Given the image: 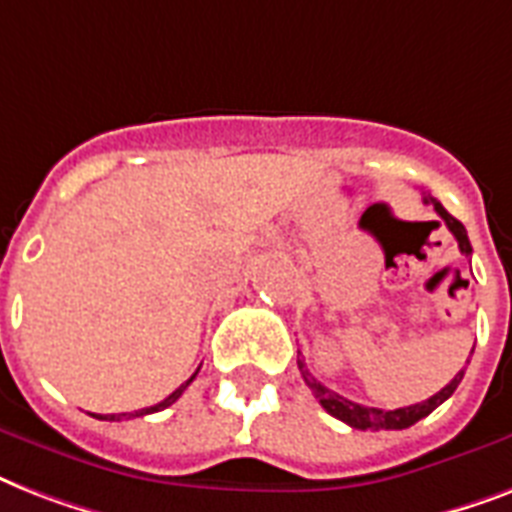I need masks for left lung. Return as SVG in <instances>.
<instances>
[{
  "label": "left lung",
  "instance_id": "left-lung-1",
  "mask_svg": "<svg viewBox=\"0 0 512 512\" xmlns=\"http://www.w3.org/2000/svg\"><path fill=\"white\" fill-rule=\"evenodd\" d=\"M425 199V204H433V209L438 212V217L444 220L446 228L454 233V239H457V244H460V252L462 255H470L473 252V247H470V239H468V231H465V225L457 220V217H452L449 212L444 209V204L438 199H433L430 193H425L422 196ZM297 366H300V372H303V380L305 385L313 390V396L319 398V404L327 409L332 417H337V420H342L345 425H350V428L356 430H404L409 428V425H414V422H420L422 417H428L433 409H438V406L444 404L446 398L452 396L454 390H457V385H460L462 374H465V369L462 372L454 374V380L446 385V388H441L436 393V396H430L428 401H422V404H412V406H401V409H374V406H361L356 404V401H348L345 396H337L335 390H329L327 385H321L316 377H313L308 369H305V361L303 358H297Z\"/></svg>",
  "mask_w": 512,
  "mask_h": 512
}]
</instances>
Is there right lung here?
Wrapping results in <instances>:
<instances>
[{
	"instance_id": "right-lung-1",
	"label": "right lung",
	"mask_w": 512,
	"mask_h": 512,
	"mask_svg": "<svg viewBox=\"0 0 512 512\" xmlns=\"http://www.w3.org/2000/svg\"><path fill=\"white\" fill-rule=\"evenodd\" d=\"M196 374H199V369H196V372H193V377H196ZM193 377L191 380H185L183 385H180V388L177 390H172L170 396L164 398V401H159V404L156 406H146V409H140V412H122V414H92V417H98V420H108V422H119V420H130V417H143V414H154V412H162V409H167V406H172L177 401V398L183 396V390L188 388V385H191L193 382Z\"/></svg>"
}]
</instances>
